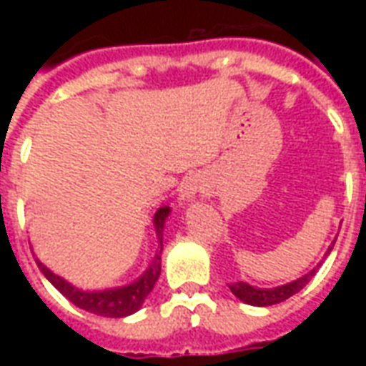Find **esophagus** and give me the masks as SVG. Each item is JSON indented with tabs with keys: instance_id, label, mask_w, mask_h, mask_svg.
<instances>
[{
	"instance_id": "obj_1",
	"label": "esophagus",
	"mask_w": 366,
	"mask_h": 366,
	"mask_svg": "<svg viewBox=\"0 0 366 366\" xmlns=\"http://www.w3.org/2000/svg\"><path fill=\"white\" fill-rule=\"evenodd\" d=\"M204 186H206V178L202 174L188 176L182 182V186H180V199L190 202V199H194L198 196L199 192L204 190Z\"/></svg>"
}]
</instances>
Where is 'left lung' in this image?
<instances>
[{"label":"left lung","mask_w":366,"mask_h":366,"mask_svg":"<svg viewBox=\"0 0 366 366\" xmlns=\"http://www.w3.org/2000/svg\"><path fill=\"white\" fill-rule=\"evenodd\" d=\"M333 245H335V243H331V247L327 249V253L325 254L331 253ZM320 264H322V262H320ZM320 264H317V267H320ZM317 267L310 270L307 274L300 276L298 280H292V282L276 286V288H254V286H251V284L247 282H233L229 288L241 302H245L249 306H274V304H280V302L288 300L290 296H294V294H298V292L312 280V276L317 272Z\"/></svg>","instance_id":"left-lung-1"}]
</instances>
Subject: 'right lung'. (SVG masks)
Segmentation results:
<instances>
[{
	"label": "right lung",
	"mask_w": 366,
	"mask_h": 366,
	"mask_svg": "<svg viewBox=\"0 0 366 366\" xmlns=\"http://www.w3.org/2000/svg\"><path fill=\"white\" fill-rule=\"evenodd\" d=\"M168 214H170V207L162 206L157 209V214L152 217L154 223V233L159 239V249L157 254L152 257L149 269L144 270L143 274L137 278L135 282L127 284V286H121V288H109V290H99V292H88L76 288L70 282H66L64 278H60L59 274H54L52 270L44 267L43 262L36 259L39 269L46 276V280L56 288V290L66 296L74 306L82 307L86 312L96 315H104V317H125V315L135 314L139 307L143 306L144 298L151 294L154 288V284L159 280L160 276V254H162V233H164V222H167Z\"/></svg>",
	"instance_id": "1"
}]
</instances>
